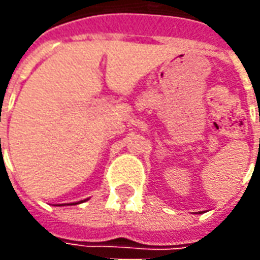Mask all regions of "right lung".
Masks as SVG:
<instances>
[{"label": "right lung", "mask_w": 260, "mask_h": 260, "mask_svg": "<svg viewBox=\"0 0 260 260\" xmlns=\"http://www.w3.org/2000/svg\"><path fill=\"white\" fill-rule=\"evenodd\" d=\"M80 202H83V201H80ZM79 203V202H78ZM78 203H71V205H78Z\"/></svg>", "instance_id": "right-lung-1"}]
</instances>
